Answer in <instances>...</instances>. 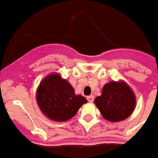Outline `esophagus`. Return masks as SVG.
Segmentation results:
<instances>
[{
  "label": "esophagus",
  "instance_id": "1",
  "mask_svg": "<svg viewBox=\"0 0 158 158\" xmlns=\"http://www.w3.org/2000/svg\"><path fill=\"white\" fill-rule=\"evenodd\" d=\"M87 100H88L89 102H93L94 100V97L93 95L88 96V97H87Z\"/></svg>",
  "mask_w": 158,
  "mask_h": 158
}]
</instances>
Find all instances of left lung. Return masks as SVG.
<instances>
[{"mask_svg":"<svg viewBox=\"0 0 158 158\" xmlns=\"http://www.w3.org/2000/svg\"><path fill=\"white\" fill-rule=\"evenodd\" d=\"M102 117L110 122H118L128 118L135 106L133 91L124 81H110L102 88L101 96L94 99Z\"/></svg>","mask_w":158,"mask_h":158,"instance_id":"left-lung-1","label":"left lung"}]
</instances>
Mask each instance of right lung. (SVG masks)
I'll return each instance as SVG.
<instances>
[{"mask_svg":"<svg viewBox=\"0 0 158 158\" xmlns=\"http://www.w3.org/2000/svg\"><path fill=\"white\" fill-rule=\"evenodd\" d=\"M36 100L43 114L58 122L73 118L87 102L83 96L75 94L73 86L58 73H51L42 80L37 89Z\"/></svg>","mask_w":158,"mask_h":158,"instance_id":"obj_1","label":"right lung"}]
</instances>
